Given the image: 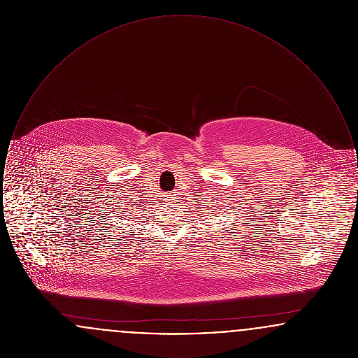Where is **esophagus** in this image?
Segmentation results:
<instances>
[{
    "label": "esophagus",
    "mask_w": 358,
    "mask_h": 358,
    "mask_svg": "<svg viewBox=\"0 0 358 358\" xmlns=\"http://www.w3.org/2000/svg\"><path fill=\"white\" fill-rule=\"evenodd\" d=\"M171 199H174V197H171Z\"/></svg>",
    "instance_id": "obj_1"
}]
</instances>
